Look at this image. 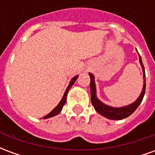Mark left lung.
<instances>
[{"label":"left lung","instance_id":"left-lung-1","mask_svg":"<svg viewBox=\"0 0 155 155\" xmlns=\"http://www.w3.org/2000/svg\"><path fill=\"white\" fill-rule=\"evenodd\" d=\"M140 55V61L141 66L143 68V78H145V72H144V67H143V62L141 60V56ZM90 77H91V103L93 104L94 109L96 110L99 114L101 115L106 117L110 120H123L124 118H127L130 116V114H133L134 110H136L138 106L140 105V103L143 101V98L145 94V87H146V84H145V79L143 81V91L140 94V97L138 98L135 102H134L133 104H130L128 106H124L122 108H113L110 106H108L103 104L101 101H100L96 97V91H95V84H94V75L91 73H89Z\"/></svg>","mask_w":155,"mask_h":155}]
</instances>
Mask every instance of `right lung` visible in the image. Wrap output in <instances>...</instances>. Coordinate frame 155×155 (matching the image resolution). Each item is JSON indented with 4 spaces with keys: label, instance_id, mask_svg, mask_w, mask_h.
<instances>
[{
    "label": "right lung",
    "instance_id": "add662e5",
    "mask_svg": "<svg viewBox=\"0 0 155 155\" xmlns=\"http://www.w3.org/2000/svg\"><path fill=\"white\" fill-rule=\"evenodd\" d=\"M78 78V75H76V76H74L72 80L71 81V82H70V84L68 85L67 89H66V91H65V92H64V96H63V98H62V100L61 101V102L59 103V104H58L56 107L54 108L53 110L51 111V112H50L49 114H47V115H45V116H44L43 118L44 119H48V118H51V117H53L54 116V115H56V114H58L61 111V110H62V108H63V106L64 105V104H65V101H66V95H67V93L68 91H69V90L71 89V87L73 85V84L74 83V81H76V79Z\"/></svg>",
    "mask_w": 155,
    "mask_h": 155
}]
</instances>
